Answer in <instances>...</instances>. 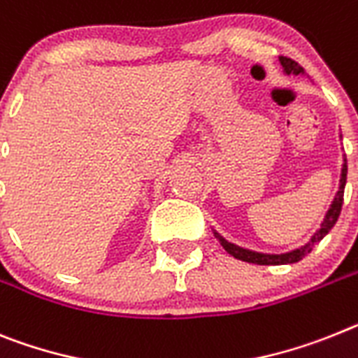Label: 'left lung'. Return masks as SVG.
Wrapping results in <instances>:
<instances>
[{
  "instance_id": "8db88e82",
  "label": "left lung",
  "mask_w": 358,
  "mask_h": 358,
  "mask_svg": "<svg viewBox=\"0 0 358 358\" xmlns=\"http://www.w3.org/2000/svg\"><path fill=\"white\" fill-rule=\"evenodd\" d=\"M279 61H280V65H282L284 72H286L288 76L289 74H295V76L304 74V69L299 65L297 61H293V59H289V57H284V56H280ZM346 176H348V163H346V157H344V163H342V170H341V182H338V192L335 194V197H333L331 204H329V210L326 212L324 221L320 222L319 230H317L315 234H313V237H311V239L308 241L304 246H301V248L292 250V252H286V253H261V252H252V250L241 248V246H237V244H234V243H228V241H226L222 235L217 234L215 230H213V235H215L217 239H219V243H221L222 248L230 253V255H234L235 259H239V261L252 262V264H264V266H268V264H271V266H277V264H293V262H299L302 257H304V255H308V253L313 250V246H317L320 241L324 239L326 235H328V231L331 230L333 226H335V222H337L338 215H341V210H342V201H344Z\"/></svg>"
}]
</instances>
